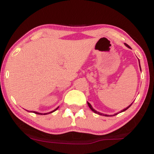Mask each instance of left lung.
<instances>
[{
  "instance_id": "1",
  "label": "left lung",
  "mask_w": 154,
  "mask_h": 154,
  "mask_svg": "<svg viewBox=\"0 0 154 154\" xmlns=\"http://www.w3.org/2000/svg\"><path fill=\"white\" fill-rule=\"evenodd\" d=\"M125 45L126 46H127V47H128V48H130V46H129V45H128V44H126V43H125ZM139 63H140V60H139ZM140 70H141V66H140ZM88 106H89V107H90V109H91V110H92V111H93V112H94V113H97V114H99V115H101V116H109V115H106V114H104V113H100V112H98V111H97L96 110H94V109L93 108H92V106H91V104H90L89 102H88ZM132 104H130V106H128L127 107V108L124 109H123V110H122V111H121V112H123V111H125V110H127V109H128V108H129V107H130V106H131V105H132ZM117 114H118V113H116V114H114V115H113V116H116V115H117Z\"/></svg>"
}]
</instances>
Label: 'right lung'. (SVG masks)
<instances>
[{"instance_id": "add662e5", "label": "right lung", "mask_w": 154, "mask_h": 154, "mask_svg": "<svg viewBox=\"0 0 154 154\" xmlns=\"http://www.w3.org/2000/svg\"><path fill=\"white\" fill-rule=\"evenodd\" d=\"M59 108V106L57 107V109H54V111H51V112H49V113H44L43 115H45V114H48V113H52V112H54V111H55L57 109ZM29 112H33V113H36V114H41V115H43V113H38V112H35V111H29Z\"/></svg>"}]
</instances>
